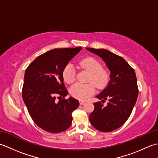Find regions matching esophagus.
Here are the masks:
<instances>
[{
  "mask_svg": "<svg viewBox=\"0 0 158 158\" xmlns=\"http://www.w3.org/2000/svg\"><path fill=\"white\" fill-rule=\"evenodd\" d=\"M79 104H80V105H84V104H85V102H84V101H82V100H80V101H79Z\"/></svg>",
  "mask_w": 158,
  "mask_h": 158,
  "instance_id": "1",
  "label": "esophagus"
}]
</instances>
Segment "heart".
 <instances>
[{
  "label": "heart",
  "instance_id": "1",
  "mask_svg": "<svg viewBox=\"0 0 158 158\" xmlns=\"http://www.w3.org/2000/svg\"><path fill=\"white\" fill-rule=\"evenodd\" d=\"M79 65L90 73L88 81L94 83L97 88L102 89L108 85L110 74L108 70L102 69V64L98 60L92 57H88L80 60ZM62 77L64 81L69 84L75 82L76 79L75 70L71 64H68L63 69ZM93 85V83H76L70 88V94L77 99L85 100L95 93L96 88L95 85Z\"/></svg>",
  "mask_w": 158,
  "mask_h": 158
}]
</instances>
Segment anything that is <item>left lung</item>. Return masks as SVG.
<instances>
[{
  "mask_svg": "<svg viewBox=\"0 0 158 158\" xmlns=\"http://www.w3.org/2000/svg\"><path fill=\"white\" fill-rule=\"evenodd\" d=\"M103 59L110 71L107 88L96 98L110 102L104 107L101 102L94 103V110L89 115L93 127L109 132L122 126L129 118L136 102L139 88L135 71L122 57L105 49L86 48Z\"/></svg>",
  "mask_w": 158,
  "mask_h": 158,
  "instance_id": "8db88e82",
  "label": "left lung"
}]
</instances>
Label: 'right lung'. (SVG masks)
Listing matches in <instances>:
<instances>
[{"label":"right lung","instance_id":"obj_1","mask_svg":"<svg viewBox=\"0 0 158 158\" xmlns=\"http://www.w3.org/2000/svg\"><path fill=\"white\" fill-rule=\"evenodd\" d=\"M81 48L54 49L39 56L26 69L22 98L34 122L50 133L64 132L72 123L77 100L66 99L62 71ZM59 99V101H56Z\"/></svg>","mask_w":158,"mask_h":158}]
</instances>
